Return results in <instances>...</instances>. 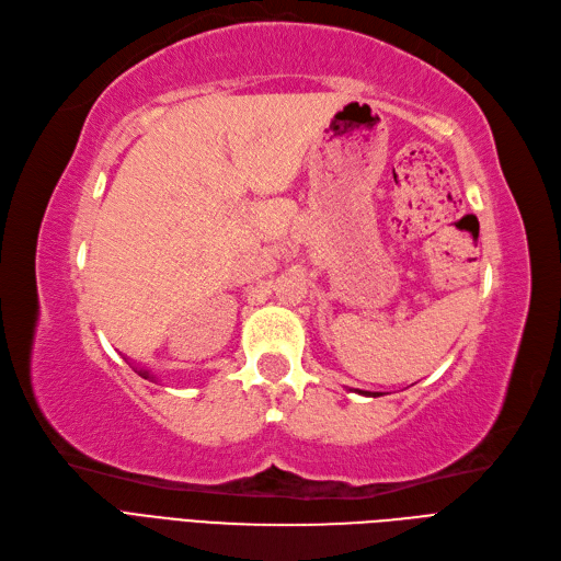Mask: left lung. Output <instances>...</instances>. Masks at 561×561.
Listing matches in <instances>:
<instances>
[{
    "mask_svg": "<svg viewBox=\"0 0 561 561\" xmlns=\"http://www.w3.org/2000/svg\"><path fill=\"white\" fill-rule=\"evenodd\" d=\"M359 394H366V397H371V394H369V392H359ZM374 397H376V394H374Z\"/></svg>",
    "mask_w": 561,
    "mask_h": 561,
    "instance_id": "1",
    "label": "left lung"
}]
</instances>
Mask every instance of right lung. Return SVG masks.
<instances>
[{"label":"right lung","instance_id":"obj_1","mask_svg":"<svg viewBox=\"0 0 561 561\" xmlns=\"http://www.w3.org/2000/svg\"><path fill=\"white\" fill-rule=\"evenodd\" d=\"M139 376H144V378H150V371H146V369H141V371H139Z\"/></svg>","mask_w":561,"mask_h":561}]
</instances>
